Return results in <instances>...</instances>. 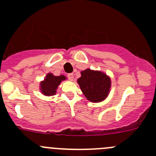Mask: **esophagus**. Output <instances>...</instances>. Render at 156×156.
<instances>
[{"label":"esophagus","mask_w":156,"mask_h":156,"mask_svg":"<svg viewBox=\"0 0 156 156\" xmlns=\"http://www.w3.org/2000/svg\"><path fill=\"white\" fill-rule=\"evenodd\" d=\"M68 78L70 81H73L74 80V75L73 74H68Z\"/></svg>","instance_id":"34e87169"}]
</instances>
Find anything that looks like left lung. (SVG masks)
Masks as SVG:
<instances>
[{"label":"left lung","instance_id":"obj_1","mask_svg":"<svg viewBox=\"0 0 156 156\" xmlns=\"http://www.w3.org/2000/svg\"><path fill=\"white\" fill-rule=\"evenodd\" d=\"M81 91L88 101L98 103L108 96L111 89V78L101 71L90 68L81 71V77L77 80Z\"/></svg>","mask_w":156,"mask_h":156}]
</instances>
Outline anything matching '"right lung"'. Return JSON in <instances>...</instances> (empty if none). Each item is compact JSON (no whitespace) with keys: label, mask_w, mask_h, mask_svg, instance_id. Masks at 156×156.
Returning a JSON list of instances; mask_svg holds the SVG:
<instances>
[{"label":"right lung","mask_w":156,"mask_h":156,"mask_svg":"<svg viewBox=\"0 0 156 156\" xmlns=\"http://www.w3.org/2000/svg\"><path fill=\"white\" fill-rule=\"evenodd\" d=\"M66 79L65 75L55 76L52 73H48L44 79L40 82V91L45 96L55 95L62 81Z\"/></svg>","instance_id":"1"}]
</instances>
